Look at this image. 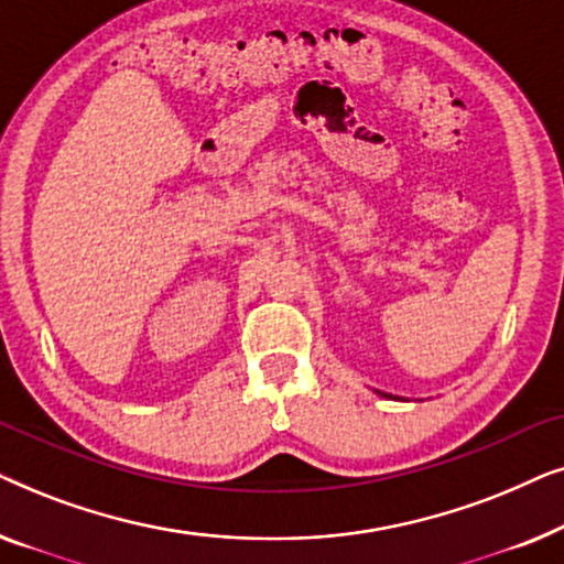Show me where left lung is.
<instances>
[{
    "instance_id": "8db88e82",
    "label": "left lung",
    "mask_w": 564,
    "mask_h": 564,
    "mask_svg": "<svg viewBox=\"0 0 564 564\" xmlns=\"http://www.w3.org/2000/svg\"><path fill=\"white\" fill-rule=\"evenodd\" d=\"M380 395H382V392H380ZM384 398H388V395H384Z\"/></svg>"
}]
</instances>
